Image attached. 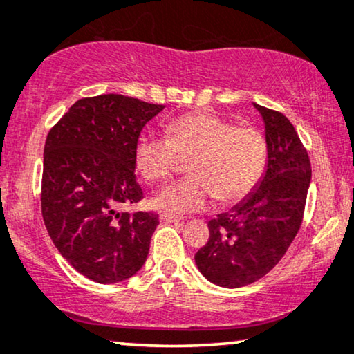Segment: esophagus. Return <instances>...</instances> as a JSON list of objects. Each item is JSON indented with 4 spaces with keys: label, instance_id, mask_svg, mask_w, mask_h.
<instances>
[{
    "label": "esophagus",
    "instance_id": "obj_1",
    "mask_svg": "<svg viewBox=\"0 0 354 354\" xmlns=\"http://www.w3.org/2000/svg\"><path fill=\"white\" fill-rule=\"evenodd\" d=\"M160 220L162 221H181L183 218L178 215H171V214H167V212H163V214H160Z\"/></svg>",
    "mask_w": 354,
    "mask_h": 354
}]
</instances>
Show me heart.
<instances>
[{
    "label": "heart",
    "instance_id": "obj_1",
    "mask_svg": "<svg viewBox=\"0 0 354 354\" xmlns=\"http://www.w3.org/2000/svg\"><path fill=\"white\" fill-rule=\"evenodd\" d=\"M167 138L144 136L134 150V163L147 183L168 181L187 158L191 176L155 197V205L171 214L202 210L215 199L232 205L261 185L268 162L267 139L254 126H234L210 111H192L165 126Z\"/></svg>",
    "mask_w": 354,
    "mask_h": 354
}]
</instances>
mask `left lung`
Returning a JSON list of instances; mask_svg holds the SVG:
<instances>
[{"label": "left lung", "instance_id": "left-lung-1", "mask_svg": "<svg viewBox=\"0 0 354 354\" xmlns=\"http://www.w3.org/2000/svg\"><path fill=\"white\" fill-rule=\"evenodd\" d=\"M266 122L268 162L251 196L209 221V241L196 266L212 283L251 285L267 275L288 251L303 223L310 183L308 150L283 113L256 105Z\"/></svg>", "mask_w": 354, "mask_h": 354}]
</instances>
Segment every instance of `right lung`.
<instances>
[{
  "label": "right lung",
  "instance_id": "add662e5",
  "mask_svg": "<svg viewBox=\"0 0 354 354\" xmlns=\"http://www.w3.org/2000/svg\"><path fill=\"white\" fill-rule=\"evenodd\" d=\"M163 108L118 93L81 98L46 136L45 226L61 256L97 283L129 279L147 259L158 215L120 209L144 197L134 150Z\"/></svg>",
  "mask_w": 354,
  "mask_h": 354
}]
</instances>
